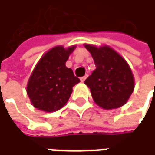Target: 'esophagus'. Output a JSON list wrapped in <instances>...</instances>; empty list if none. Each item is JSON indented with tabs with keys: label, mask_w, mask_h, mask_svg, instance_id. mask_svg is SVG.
Segmentation results:
<instances>
[{
	"label": "esophagus",
	"mask_w": 155,
	"mask_h": 155,
	"mask_svg": "<svg viewBox=\"0 0 155 155\" xmlns=\"http://www.w3.org/2000/svg\"><path fill=\"white\" fill-rule=\"evenodd\" d=\"M87 76H88V75H84V76L81 77V82H83V83H84V82L85 81V79L87 78Z\"/></svg>",
	"instance_id": "1"
}]
</instances>
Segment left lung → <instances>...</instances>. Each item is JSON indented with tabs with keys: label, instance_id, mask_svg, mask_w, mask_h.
<instances>
[{
	"label": "left lung",
	"instance_id": "obj_1",
	"mask_svg": "<svg viewBox=\"0 0 155 155\" xmlns=\"http://www.w3.org/2000/svg\"><path fill=\"white\" fill-rule=\"evenodd\" d=\"M96 69L85 80L94 101L105 110L123 106L134 89V79L126 61L109 46L85 44Z\"/></svg>",
	"mask_w": 155,
	"mask_h": 155
}]
</instances>
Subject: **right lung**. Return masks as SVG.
<instances>
[{
  "mask_svg": "<svg viewBox=\"0 0 155 155\" xmlns=\"http://www.w3.org/2000/svg\"><path fill=\"white\" fill-rule=\"evenodd\" d=\"M75 46H56L47 51L33 69L27 84V94L38 110L51 113L68 102L72 87L80 82L65 65Z\"/></svg>",
  "mask_w": 155,
  "mask_h": 155,
  "instance_id": "right-lung-1",
  "label": "right lung"
}]
</instances>
